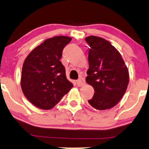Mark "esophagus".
I'll return each instance as SVG.
<instances>
[{"mask_svg": "<svg viewBox=\"0 0 149 149\" xmlns=\"http://www.w3.org/2000/svg\"><path fill=\"white\" fill-rule=\"evenodd\" d=\"M77 84L79 87L80 86H83L85 84V79H84V78H80L77 81Z\"/></svg>", "mask_w": 149, "mask_h": 149, "instance_id": "obj_1", "label": "esophagus"}]
</instances>
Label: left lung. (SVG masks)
<instances>
[{
	"label": "left lung",
	"mask_w": 149,
	"mask_h": 149,
	"mask_svg": "<svg viewBox=\"0 0 149 149\" xmlns=\"http://www.w3.org/2000/svg\"><path fill=\"white\" fill-rule=\"evenodd\" d=\"M89 44V69L86 83L95 90L88 102L100 111L110 109L122 98L129 82V74L119 51L109 41L95 36L86 38Z\"/></svg>",
	"instance_id": "1"
}]
</instances>
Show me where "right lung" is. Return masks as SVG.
Here are the masks:
<instances>
[{"mask_svg":"<svg viewBox=\"0 0 149 149\" xmlns=\"http://www.w3.org/2000/svg\"><path fill=\"white\" fill-rule=\"evenodd\" d=\"M72 38H47L27 55L22 68L21 86L29 102L43 110L54 107L73 87L61 62L64 47Z\"/></svg>","mask_w":149,"mask_h":149,"instance_id":"right-lung-1","label":"right lung"}]
</instances>
